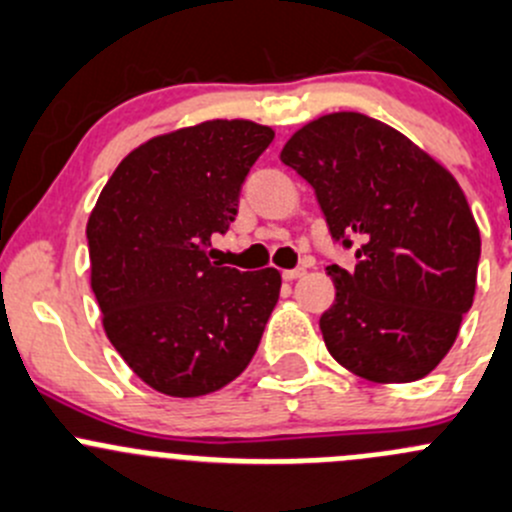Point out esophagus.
<instances>
[{
	"label": "esophagus",
	"instance_id": "obj_1",
	"mask_svg": "<svg viewBox=\"0 0 512 512\" xmlns=\"http://www.w3.org/2000/svg\"><path fill=\"white\" fill-rule=\"evenodd\" d=\"M303 273H306V268H301V266H296V268H286V271L281 273L283 278H286V281H296V278H301Z\"/></svg>",
	"mask_w": 512,
	"mask_h": 512
}]
</instances>
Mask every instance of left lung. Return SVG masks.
I'll list each match as a JSON object with an SVG mask.
<instances>
[{
  "instance_id": "obj_1",
  "label": "left lung",
  "mask_w": 512,
  "mask_h": 512,
  "mask_svg": "<svg viewBox=\"0 0 512 512\" xmlns=\"http://www.w3.org/2000/svg\"><path fill=\"white\" fill-rule=\"evenodd\" d=\"M281 161L316 191L333 244L336 301L321 316L328 351L376 383L428 376L473 306L480 231L458 181L371 116L341 111L288 139Z\"/></svg>"
}]
</instances>
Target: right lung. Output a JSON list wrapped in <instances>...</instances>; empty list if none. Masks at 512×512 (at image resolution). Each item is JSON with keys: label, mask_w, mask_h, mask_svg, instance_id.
<instances>
[{"label": "right lung", "mask_w": 512, "mask_h": 512, "mask_svg": "<svg viewBox=\"0 0 512 512\" xmlns=\"http://www.w3.org/2000/svg\"><path fill=\"white\" fill-rule=\"evenodd\" d=\"M273 141L254 121H204L131 151L86 224L104 331L154 391L196 398L244 373L278 301L276 268L209 261L239 214L251 166Z\"/></svg>", "instance_id": "1"}]
</instances>
